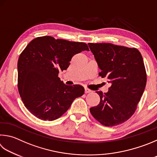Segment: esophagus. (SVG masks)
Here are the masks:
<instances>
[{
	"mask_svg": "<svg viewBox=\"0 0 157 157\" xmlns=\"http://www.w3.org/2000/svg\"><path fill=\"white\" fill-rule=\"evenodd\" d=\"M84 92H85V93H90V92H91V90L88 89V88H84Z\"/></svg>",
	"mask_w": 157,
	"mask_h": 157,
	"instance_id": "esophagus-1",
	"label": "esophagus"
}]
</instances>
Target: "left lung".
I'll return each mask as SVG.
<instances>
[{"mask_svg": "<svg viewBox=\"0 0 157 157\" xmlns=\"http://www.w3.org/2000/svg\"><path fill=\"white\" fill-rule=\"evenodd\" d=\"M88 44L101 69L99 75L111 84L107 93L97 92L100 102L90 112L105 126L121 124L135 113L146 88L143 58L136 48L110 43Z\"/></svg>", "mask_w": 157, "mask_h": 157, "instance_id": "obj_1", "label": "left lung"}]
</instances>
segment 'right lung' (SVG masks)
<instances>
[{
	"label": "right lung",
	"mask_w": 157,
	"mask_h": 157,
	"mask_svg": "<svg viewBox=\"0 0 157 157\" xmlns=\"http://www.w3.org/2000/svg\"><path fill=\"white\" fill-rule=\"evenodd\" d=\"M89 51L84 42L38 37L28 44L18 61V88L25 107L37 118L53 121L84 93L80 85L67 86L58 73L67 69L72 57Z\"/></svg>",
	"instance_id": "add662e5"
}]
</instances>
